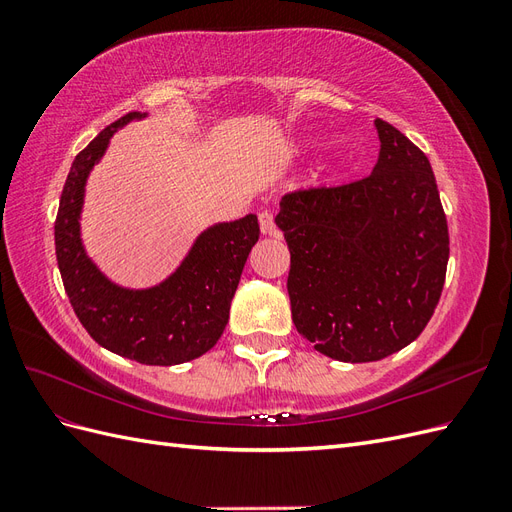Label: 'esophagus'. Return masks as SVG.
<instances>
[{
	"instance_id": "obj_1",
	"label": "esophagus",
	"mask_w": 512,
	"mask_h": 512,
	"mask_svg": "<svg viewBox=\"0 0 512 512\" xmlns=\"http://www.w3.org/2000/svg\"><path fill=\"white\" fill-rule=\"evenodd\" d=\"M258 224H260L262 235H273V232H275V220H273V213H271V211H267V209L258 213Z\"/></svg>"
}]
</instances>
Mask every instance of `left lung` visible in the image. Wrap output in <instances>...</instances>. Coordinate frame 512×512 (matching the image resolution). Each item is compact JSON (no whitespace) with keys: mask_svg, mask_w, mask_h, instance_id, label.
<instances>
[{"mask_svg":"<svg viewBox=\"0 0 512 512\" xmlns=\"http://www.w3.org/2000/svg\"><path fill=\"white\" fill-rule=\"evenodd\" d=\"M371 175L288 192L275 224L290 250L297 331L344 363L380 361L423 333L448 262V226L425 153L376 119Z\"/></svg>","mask_w":512,"mask_h":512,"instance_id":"8db88e82","label":"left lung"}]
</instances>
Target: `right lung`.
<instances>
[{
    "label": "right lung",
    "instance_id": "obj_1",
    "mask_svg": "<svg viewBox=\"0 0 512 512\" xmlns=\"http://www.w3.org/2000/svg\"><path fill=\"white\" fill-rule=\"evenodd\" d=\"M138 113L106 126L74 158L55 218V254L70 305L100 346L145 365H179L218 344L245 260L260 237L256 215L218 224L198 237L175 275L156 288L123 290L85 256L79 215L89 170L111 134Z\"/></svg>",
    "mask_w": 512,
    "mask_h": 512
}]
</instances>
